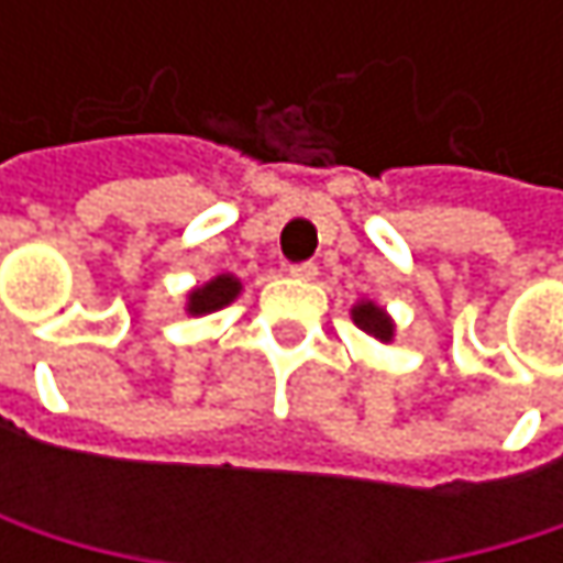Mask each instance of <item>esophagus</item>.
Segmentation results:
<instances>
[{"mask_svg": "<svg viewBox=\"0 0 563 563\" xmlns=\"http://www.w3.org/2000/svg\"><path fill=\"white\" fill-rule=\"evenodd\" d=\"M319 274V267L312 264V261H306V264H292L289 267V277H299V280H312Z\"/></svg>", "mask_w": 563, "mask_h": 563, "instance_id": "esophagus-1", "label": "esophagus"}]
</instances>
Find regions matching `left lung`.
<instances>
[{
    "label": "left lung",
    "mask_w": 563,
    "mask_h": 563,
    "mask_svg": "<svg viewBox=\"0 0 563 563\" xmlns=\"http://www.w3.org/2000/svg\"><path fill=\"white\" fill-rule=\"evenodd\" d=\"M352 319H355V325H358L362 332L375 335L378 342H391V335H394L391 316H388L385 309H378L375 302H358V306L352 309Z\"/></svg>",
    "instance_id": "1"
}]
</instances>
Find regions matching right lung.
Returning <instances> with one entry per match:
<instances>
[{
  "mask_svg": "<svg viewBox=\"0 0 563 563\" xmlns=\"http://www.w3.org/2000/svg\"><path fill=\"white\" fill-rule=\"evenodd\" d=\"M238 292H241V283L234 280V277H228V274H221V277H214L211 283L191 289V296H188V312H191V316L214 312V309L228 306Z\"/></svg>",
  "mask_w": 563,
  "mask_h": 563,
  "instance_id": "right-lung-1",
  "label": "right lung"
}]
</instances>
